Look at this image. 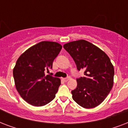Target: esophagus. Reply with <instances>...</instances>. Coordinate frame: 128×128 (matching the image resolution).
Masks as SVG:
<instances>
[{
    "label": "esophagus",
    "instance_id": "1",
    "mask_svg": "<svg viewBox=\"0 0 128 128\" xmlns=\"http://www.w3.org/2000/svg\"><path fill=\"white\" fill-rule=\"evenodd\" d=\"M62 80H64V82H67L68 80H70V78H62Z\"/></svg>",
    "mask_w": 128,
    "mask_h": 128
}]
</instances>
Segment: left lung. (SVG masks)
I'll return each instance as SVG.
<instances>
[{
	"mask_svg": "<svg viewBox=\"0 0 128 128\" xmlns=\"http://www.w3.org/2000/svg\"><path fill=\"white\" fill-rule=\"evenodd\" d=\"M78 70L85 76L77 79V88L72 90V98L84 108H93L107 97L114 85V68L107 54L84 40L72 41L64 45Z\"/></svg>",
	"mask_w": 128,
	"mask_h": 128,
	"instance_id": "obj_1",
	"label": "left lung"
}]
</instances>
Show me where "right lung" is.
I'll use <instances>...</instances> for the list:
<instances>
[{
	"label": "right lung",
	"mask_w": 128,
	"mask_h": 128,
	"mask_svg": "<svg viewBox=\"0 0 128 128\" xmlns=\"http://www.w3.org/2000/svg\"><path fill=\"white\" fill-rule=\"evenodd\" d=\"M62 46L59 43L42 41L31 46L18 58L13 69L16 89L27 103L42 106L56 96L60 79L45 76Z\"/></svg>",
	"instance_id": "1"
}]
</instances>
